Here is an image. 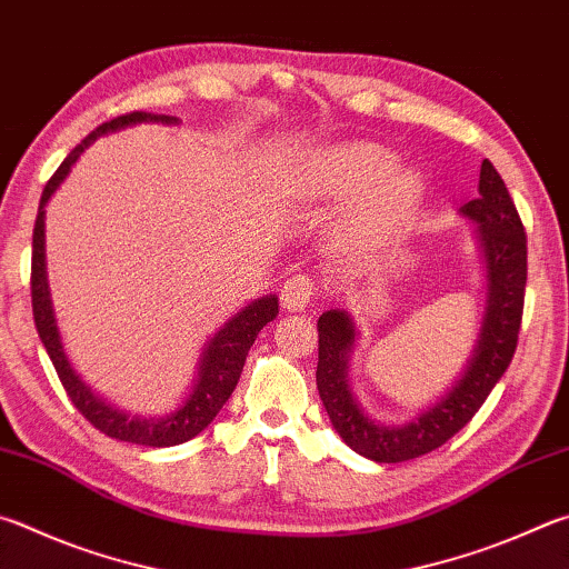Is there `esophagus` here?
<instances>
[{"label": "esophagus", "mask_w": 569, "mask_h": 569, "mask_svg": "<svg viewBox=\"0 0 569 569\" xmlns=\"http://www.w3.org/2000/svg\"><path fill=\"white\" fill-rule=\"evenodd\" d=\"M313 296H316V281H313V278L308 276V273H296V276H291L283 283L281 303L291 313H298V311H306Z\"/></svg>", "instance_id": "obj_1"}]
</instances>
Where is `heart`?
Masks as SVG:
<instances>
[{"label":"heart","instance_id":"b5f03b06","mask_svg":"<svg viewBox=\"0 0 569 569\" xmlns=\"http://www.w3.org/2000/svg\"><path fill=\"white\" fill-rule=\"evenodd\" d=\"M396 167V153L380 143H338L318 159L313 183L328 199L350 201L366 196L356 229L360 236H378L406 219L422 191L416 173Z\"/></svg>","mask_w":569,"mask_h":569}]
</instances>
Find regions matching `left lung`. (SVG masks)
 Instances as JSON below:
<instances>
[{
  "mask_svg": "<svg viewBox=\"0 0 569 569\" xmlns=\"http://www.w3.org/2000/svg\"><path fill=\"white\" fill-rule=\"evenodd\" d=\"M480 196L460 209L478 223L485 261V311L478 340L460 378L446 396L400 426H386L360 408L348 380V363L358 340V328L348 311L330 308L318 318L316 386L326 412L340 438L358 456L376 462H406L440 448L468 426L490 390L498 386L518 348V333L528 283V236L508 186L485 159L480 167Z\"/></svg>",
  "mask_w": 569,
  "mask_h": 569,
  "instance_id": "8db88e82",
  "label": "left lung"
}]
</instances>
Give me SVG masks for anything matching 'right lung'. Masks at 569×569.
Wrapping results in <instances>:
<instances>
[{
    "instance_id": "obj_1",
    "label": "right lung",
    "mask_w": 569,
    "mask_h": 569,
    "mask_svg": "<svg viewBox=\"0 0 569 569\" xmlns=\"http://www.w3.org/2000/svg\"><path fill=\"white\" fill-rule=\"evenodd\" d=\"M133 123H179L177 117H167V113H147V111H133L127 117H117L107 123H101L89 137L71 149L69 157L61 161V167L54 171L41 191L39 213L34 223L32 236V311H34V326L37 333L44 343L51 363L57 368V376L64 386L67 396L74 402L77 410L84 416L91 426L104 432L109 438H117L123 442H137V446L147 448H171L181 446V442L199 436L203 428H209V422L219 416L223 402L231 398V392L239 383L241 370L246 363V356L253 346L256 336L261 333V328L278 316V298L261 296L258 301H251L243 306L239 313L231 316L226 323L216 330L206 343L199 370H196V380L189 390V396L181 402L177 410L167 412L161 418H147V416H131L127 410H119L111 406L101 396H97L91 386H87L81 376L69 363L61 346V336L54 318V306H51L49 296V281H47V258H44V206L49 203L51 196L69 177L71 167L77 159L84 153L87 147H91L99 137L107 133L121 131Z\"/></svg>"
}]
</instances>
